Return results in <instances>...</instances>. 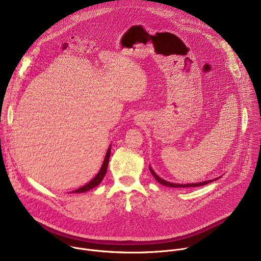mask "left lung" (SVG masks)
Here are the masks:
<instances>
[{"label":"left lung","instance_id":"8db88e82","mask_svg":"<svg viewBox=\"0 0 261 261\" xmlns=\"http://www.w3.org/2000/svg\"><path fill=\"white\" fill-rule=\"evenodd\" d=\"M150 171L151 173L153 174V176L155 177V179L160 182L161 185H164L166 186V187H171V188H189V187H199V186H203V185H206V184H210L212 181H214V179H210V180H204V181H201V182H196V184H173V182H169L163 178H161L160 176H158V174H156V172L152 169V167L150 166ZM219 178V177H218ZM218 178H215L218 179Z\"/></svg>","mask_w":261,"mask_h":261}]
</instances>
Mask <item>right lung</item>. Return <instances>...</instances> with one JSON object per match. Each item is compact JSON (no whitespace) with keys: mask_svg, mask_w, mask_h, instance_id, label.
Returning a JSON list of instances; mask_svg holds the SVG:
<instances>
[{"mask_svg":"<svg viewBox=\"0 0 261 261\" xmlns=\"http://www.w3.org/2000/svg\"><path fill=\"white\" fill-rule=\"evenodd\" d=\"M110 147H111V145L108 147L107 153H106L105 158H104V161H103V164H102V166H101L99 172L97 173V175H96L91 181H89L87 185L83 186V187H81V188H79V189H76V190L72 191L71 193H84V192H87V191H89V190L95 188L96 186H98V185L102 181V179H103V177H104V175H105V173H106V171H107V166H108L109 157H110Z\"/></svg>","mask_w":261,"mask_h":261,"instance_id":"add662e5","label":"right lung"}]
</instances>
